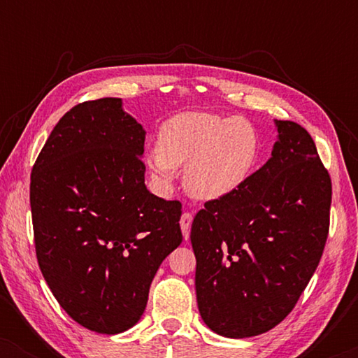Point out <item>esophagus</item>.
Instances as JSON below:
<instances>
[{
	"instance_id": "1",
	"label": "esophagus",
	"mask_w": 358,
	"mask_h": 358,
	"mask_svg": "<svg viewBox=\"0 0 358 358\" xmlns=\"http://www.w3.org/2000/svg\"><path fill=\"white\" fill-rule=\"evenodd\" d=\"M192 213L190 212H184L182 217H180V229H182L184 238L187 239L190 234V224H192Z\"/></svg>"
}]
</instances>
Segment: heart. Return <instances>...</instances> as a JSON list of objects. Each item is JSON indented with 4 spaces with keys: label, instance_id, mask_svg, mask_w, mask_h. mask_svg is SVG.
<instances>
[{
    "label": "heart",
    "instance_id": "b5f03b06",
    "mask_svg": "<svg viewBox=\"0 0 358 358\" xmlns=\"http://www.w3.org/2000/svg\"><path fill=\"white\" fill-rule=\"evenodd\" d=\"M256 127L244 117L182 112L164 122L158 150L148 156L151 174L168 184L174 169L185 166L184 182L203 200L233 194L249 179L259 159Z\"/></svg>",
    "mask_w": 358,
    "mask_h": 358
}]
</instances>
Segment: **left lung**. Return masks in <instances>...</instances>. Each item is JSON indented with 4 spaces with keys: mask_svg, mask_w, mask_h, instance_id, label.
I'll use <instances>...</instances> for the list:
<instances>
[{
    "mask_svg": "<svg viewBox=\"0 0 358 358\" xmlns=\"http://www.w3.org/2000/svg\"><path fill=\"white\" fill-rule=\"evenodd\" d=\"M275 125L272 158L233 194L205 202L190 229L200 316L234 339L285 320L329 233L332 184L315 141L295 122Z\"/></svg>",
    "mask_w": 358,
    "mask_h": 358,
    "instance_id": "8db88e82",
    "label": "left lung"
}]
</instances>
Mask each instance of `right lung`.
<instances>
[{
    "mask_svg": "<svg viewBox=\"0 0 358 358\" xmlns=\"http://www.w3.org/2000/svg\"><path fill=\"white\" fill-rule=\"evenodd\" d=\"M145 130L119 97L66 112L31 174L38 267L78 324L119 334L143 315L151 280L182 243L179 200L145 185Z\"/></svg>",
    "mask_w": 358,
    "mask_h": 358,
    "instance_id": "add662e5",
    "label": "right lung"
}]
</instances>
